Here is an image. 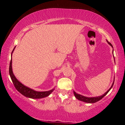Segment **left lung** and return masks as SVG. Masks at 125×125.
Returning <instances> with one entry per match:
<instances>
[{
    "instance_id": "1",
    "label": "left lung",
    "mask_w": 125,
    "mask_h": 125,
    "mask_svg": "<svg viewBox=\"0 0 125 125\" xmlns=\"http://www.w3.org/2000/svg\"><path fill=\"white\" fill-rule=\"evenodd\" d=\"M106 41L107 42V43H108L113 48V45H111V44L110 43V42H108L107 40H106ZM113 51H114V50H113ZM114 60H115V58H114ZM114 80H115V78H114V82L113 84H112V85L110 88L104 94L102 95L101 96H96V97H86V96H84L83 95H82L79 94H77V93H76L74 91H73L74 92V96L76 98H77L78 100H80L82 101H83V102H85V103H96L97 101H99L100 100H101V99L103 98H104L108 92H109L110 90L113 87V85H114Z\"/></svg>"
}]
</instances>
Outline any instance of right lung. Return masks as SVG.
<instances>
[{
	"label": "right lung",
	"instance_id": "add662e5",
	"mask_svg": "<svg viewBox=\"0 0 125 125\" xmlns=\"http://www.w3.org/2000/svg\"><path fill=\"white\" fill-rule=\"evenodd\" d=\"M14 47L13 51H12L11 56L12 57V54L13 53V51L15 50ZM9 74L11 78V80L13 83L16 89V90L20 92L21 94L31 99H41L43 98H45L51 94L53 91L54 90V88L50 90L49 91H46V92H37L32 89L30 88L27 86L24 85L21 82L17 79V78L14 75L13 72H12V57L10 60V65H9Z\"/></svg>",
	"mask_w": 125,
	"mask_h": 125
}]
</instances>
